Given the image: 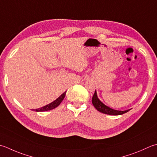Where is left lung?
<instances>
[{
  "label": "left lung",
  "instance_id": "1",
  "mask_svg": "<svg viewBox=\"0 0 157 157\" xmlns=\"http://www.w3.org/2000/svg\"><path fill=\"white\" fill-rule=\"evenodd\" d=\"M92 103H93L94 107L96 108L98 111L103 113H105V114L108 115H113V116H118V115H122L123 113H127V112L129 111L131 109H127L124 110V111H121V110H116L112 108H110L109 107L105 105L103 103L101 102L99 100V98L97 97V91L95 90V93L93 97V99H92Z\"/></svg>",
  "mask_w": 157,
  "mask_h": 157
}]
</instances>
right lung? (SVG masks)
I'll return each instance as SVG.
<instances>
[{"mask_svg":"<svg viewBox=\"0 0 157 157\" xmlns=\"http://www.w3.org/2000/svg\"><path fill=\"white\" fill-rule=\"evenodd\" d=\"M66 93H67V91L64 92V93L61 94L60 96L58 98V99L54 101L53 102H52L51 103L48 104V105H46L44 107H41V108H38V109H33V110H35V112H45V111H48V110H52L54 108H56V107H58L60 105V103L62 102L63 100L64 99V97H65Z\"/></svg>","mask_w":157,"mask_h":157,"instance_id":"obj_1","label":"right lung"}]
</instances>
